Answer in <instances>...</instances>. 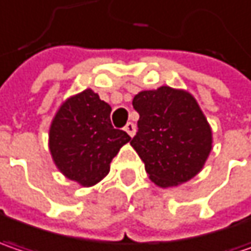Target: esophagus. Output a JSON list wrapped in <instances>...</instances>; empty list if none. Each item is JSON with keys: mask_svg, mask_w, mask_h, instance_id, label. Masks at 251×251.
<instances>
[{"mask_svg": "<svg viewBox=\"0 0 251 251\" xmlns=\"http://www.w3.org/2000/svg\"><path fill=\"white\" fill-rule=\"evenodd\" d=\"M125 132L132 138L133 135H135V132H136V126H135V124H132V122H127L125 126Z\"/></svg>", "mask_w": 251, "mask_h": 251, "instance_id": "1", "label": "esophagus"}]
</instances>
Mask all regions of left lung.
Instances as JSON below:
<instances>
[{
	"mask_svg": "<svg viewBox=\"0 0 251 251\" xmlns=\"http://www.w3.org/2000/svg\"><path fill=\"white\" fill-rule=\"evenodd\" d=\"M139 113L130 140L151 180L160 187L184 183L199 173L212 151V129L196 99L182 89L142 91L132 102Z\"/></svg>",
	"mask_w": 251,
	"mask_h": 251,
	"instance_id": "1",
	"label": "left lung"
}]
</instances>
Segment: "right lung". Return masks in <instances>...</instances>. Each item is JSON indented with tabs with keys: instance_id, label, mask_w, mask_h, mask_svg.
I'll return each instance as SVG.
<instances>
[{
	"instance_id": "add662e5",
	"label": "right lung",
	"mask_w": 251,
	"mask_h": 251,
	"mask_svg": "<svg viewBox=\"0 0 251 251\" xmlns=\"http://www.w3.org/2000/svg\"><path fill=\"white\" fill-rule=\"evenodd\" d=\"M112 108L92 89L68 98L50 127V151L56 168L85 187L100 182L130 136L111 124Z\"/></svg>"
}]
</instances>
